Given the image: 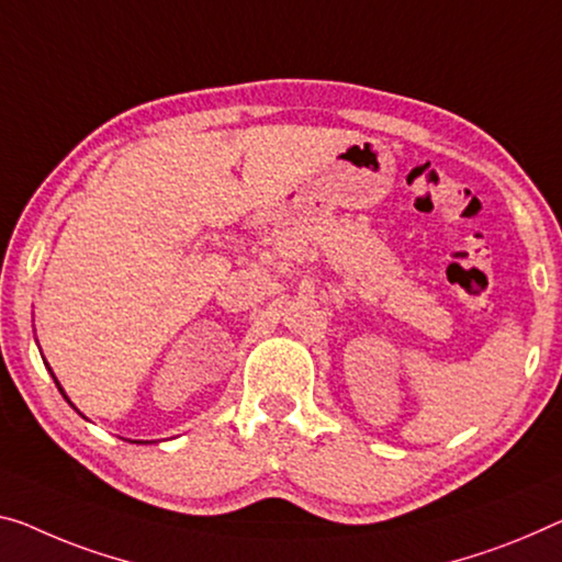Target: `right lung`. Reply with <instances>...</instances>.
Returning a JSON list of instances; mask_svg holds the SVG:
<instances>
[{
    "mask_svg": "<svg viewBox=\"0 0 562 562\" xmlns=\"http://www.w3.org/2000/svg\"><path fill=\"white\" fill-rule=\"evenodd\" d=\"M49 371H52V369H49ZM52 379H55L57 390H59V392H63V396H65V400H67V394H65V390H63V386H59V382H57V376H55V374H52ZM67 402H70V400H67ZM70 404H72V402H70ZM72 407H75V404H72ZM75 409H77V407H75ZM137 445H143V442H137Z\"/></svg>",
    "mask_w": 562,
    "mask_h": 562,
    "instance_id": "obj_1",
    "label": "right lung"
}]
</instances>
